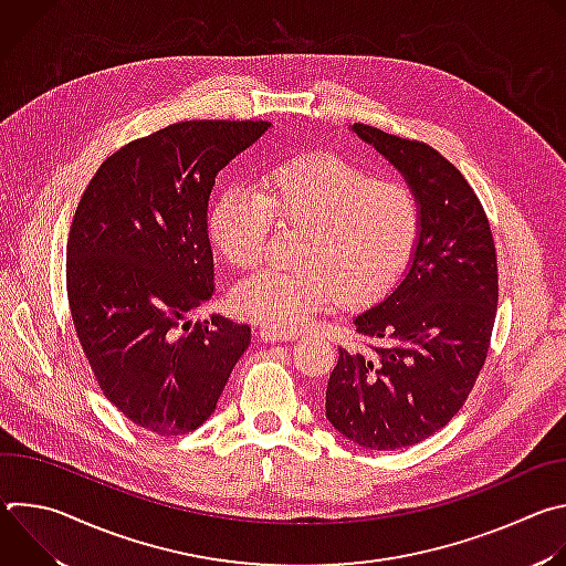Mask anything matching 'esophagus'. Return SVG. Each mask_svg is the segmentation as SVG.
<instances>
[{
    "label": "esophagus",
    "mask_w": 566,
    "mask_h": 566,
    "mask_svg": "<svg viewBox=\"0 0 566 566\" xmlns=\"http://www.w3.org/2000/svg\"><path fill=\"white\" fill-rule=\"evenodd\" d=\"M260 336L266 340V343H284V340H295L297 334H282V332H273V329H260Z\"/></svg>",
    "instance_id": "1"
}]
</instances>
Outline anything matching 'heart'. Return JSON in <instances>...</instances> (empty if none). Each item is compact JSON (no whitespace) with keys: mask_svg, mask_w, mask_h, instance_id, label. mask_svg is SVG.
Listing matches in <instances>:
<instances>
[{"mask_svg":"<svg viewBox=\"0 0 566 566\" xmlns=\"http://www.w3.org/2000/svg\"><path fill=\"white\" fill-rule=\"evenodd\" d=\"M273 223L302 226L300 269H262L237 286V311L266 329L293 334L334 297L358 306L382 295L408 266L421 206L396 179H371L352 160L313 151L269 168L258 190L230 188L212 206L214 251L239 271L253 269Z\"/></svg>","mask_w":566,"mask_h":566,"instance_id":"obj_1","label":"heart"}]
</instances>
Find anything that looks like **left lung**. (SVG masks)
<instances>
[{"label": "left lung", "instance_id": "obj_1", "mask_svg": "<svg viewBox=\"0 0 566 566\" xmlns=\"http://www.w3.org/2000/svg\"><path fill=\"white\" fill-rule=\"evenodd\" d=\"M354 132L408 179L421 230L406 280L354 319L367 349H338L327 419L363 448L398 450L448 426L472 391L497 313V251L474 190L432 145Z\"/></svg>", "mask_w": 566, "mask_h": 566}]
</instances>
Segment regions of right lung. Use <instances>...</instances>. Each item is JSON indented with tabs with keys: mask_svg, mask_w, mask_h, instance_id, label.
I'll return each mask as SVG.
<instances>
[{
	"mask_svg": "<svg viewBox=\"0 0 566 566\" xmlns=\"http://www.w3.org/2000/svg\"><path fill=\"white\" fill-rule=\"evenodd\" d=\"M269 120H184L107 156L66 241L73 327L101 391L158 437L197 430L217 408L251 327L190 311L210 300L208 199L217 175Z\"/></svg>",
	"mask_w": 566,
	"mask_h": 566,
	"instance_id": "obj_1",
	"label": "right lung"
}]
</instances>
